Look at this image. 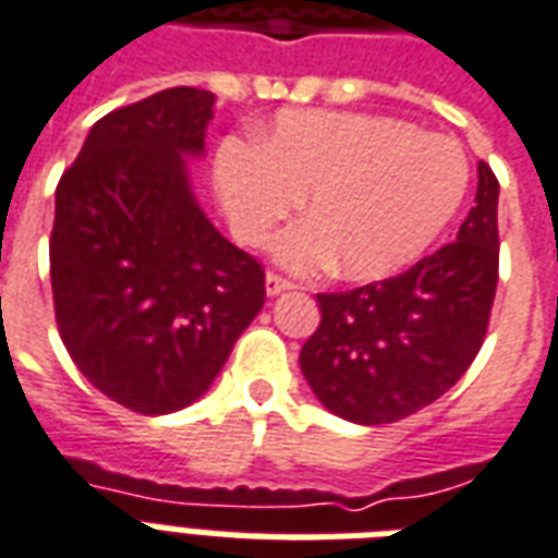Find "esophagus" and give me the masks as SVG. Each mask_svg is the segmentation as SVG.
<instances>
[{"label": "esophagus", "mask_w": 558, "mask_h": 558, "mask_svg": "<svg viewBox=\"0 0 558 558\" xmlns=\"http://www.w3.org/2000/svg\"><path fill=\"white\" fill-rule=\"evenodd\" d=\"M292 287H295L292 280L280 278V275H275V271H268V275H266V292H268V295H280V292L292 290Z\"/></svg>", "instance_id": "esophagus-1"}]
</instances>
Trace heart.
Segmentation results:
<instances>
[{"instance_id":"heart-1","label":"heart","mask_w":558,"mask_h":558,"mask_svg":"<svg viewBox=\"0 0 558 558\" xmlns=\"http://www.w3.org/2000/svg\"><path fill=\"white\" fill-rule=\"evenodd\" d=\"M215 184L235 235L263 244L311 194L314 218L280 235V263L379 280L427 254L463 206L469 158L454 137L395 116L283 110L263 140L227 137Z\"/></svg>"}]
</instances>
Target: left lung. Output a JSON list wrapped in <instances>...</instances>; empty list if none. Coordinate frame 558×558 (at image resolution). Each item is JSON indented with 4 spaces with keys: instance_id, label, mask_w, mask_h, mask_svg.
Wrapping results in <instances>:
<instances>
[{
    "instance_id": "8db88e82",
    "label": "left lung",
    "mask_w": 558,
    "mask_h": 558,
    "mask_svg": "<svg viewBox=\"0 0 558 558\" xmlns=\"http://www.w3.org/2000/svg\"><path fill=\"white\" fill-rule=\"evenodd\" d=\"M499 182L481 160L475 206L457 242L398 278L319 292V328L299 364L328 412L391 424L430 407L475 362L499 280Z\"/></svg>"
}]
</instances>
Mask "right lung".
I'll list each match as a JSON object with an SVG mask.
<instances>
[{"label":"right lung","mask_w":558,"mask_h":558,"mask_svg":"<svg viewBox=\"0 0 558 558\" xmlns=\"http://www.w3.org/2000/svg\"><path fill=\"white\" fill-rule=\"evenodd\" d=\"M215 95L175 86L92 125L56 187V326L80 374L140 415L203 398L266 302L254 256L194 199Z\"/></svg>","instance_id":"obj_1"}]
</instances>
